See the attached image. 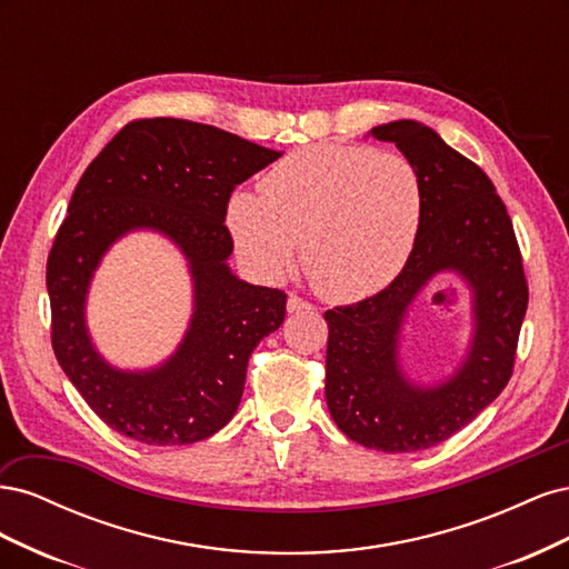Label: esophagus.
<instances>
[{
    "label": "esophagus",
    "instance_id": "obj_1",
    "mask_svg": "<svg viewBox=\"0 0 569 569\" xmlns=\"http://www.w3.org/2000/svg\"><path fill=\"white\" fill-rule=\"evenodd\" d=\"M306 311H313V306L308 303V301H303L297 295H289V299H287V313H306Z\"/></svg>",
    "mask_w": 569,
    "mask_h": 569
}]
</instances>
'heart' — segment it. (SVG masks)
<instances>
[{
    "instance_id": "obj_1",
    "label": "heart",
    "mask_w": 569,
    "mask_h": 569,
    "mask_svg": "<svg viewBox=\"0 0 569 569\" xmlns=\"http://www.w3.org/2000/svg\"><path fill=\"white\" fill-rule=\"evenodd\" d=\"M422 180L406 157L360 144H311L287 153L258 197L228 201L234 247L253 272L278 280L301 263L320 297L351 303L387 289L416 249Z\"/></svg>"
}]
</instances>
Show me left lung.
I'll return each instance as SVG.
<instances>
[{
  "instance_id": "left-lung-1",
  "label": "left lung",
  "mask_w": 569,
  "mask_h": 569,
  "mask_svg": "<svg viewBox=\"0 0 569 569\" xmlns=\"http://www.w3.org/2000/svg\"><path fill=\"white\" fill-rule=\"evenodd\" d=\"M370 134L416 166L422 222L399 278L380 295L325 313V399L356 443L410 453L446 441L503 391L529 291L512 220L485 170L418 120H393ZM441 271L471 287L473 339L451 378L418 386L400 366V330L411 301Z\"/></svg>"
}]
</instances>
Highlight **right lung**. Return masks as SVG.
I'll use <instances>...</instances> for the list:
<instances>
[{"label":"right lung","instance_id":"add662e5","mask_svg":"<svg viewBox=\"0 0 569 569\" xmlns=\"http://www.w3.org/2000/svg\"><path fill=\"white\" fill-rule=\"evenodd\" d=\"M282 157L232 132L182 118L132 120L84 170L47 258L51 347L68 380L116 432L184 446L226 427L242 401L249 356L284 320L287 295L230 270L232 189ZM151 229L188 258L190 327L157 369L120 371L83 320L100 258L120 236Z\"/></svg>","mask_w":569,"mask_h":569}]
</instances>
